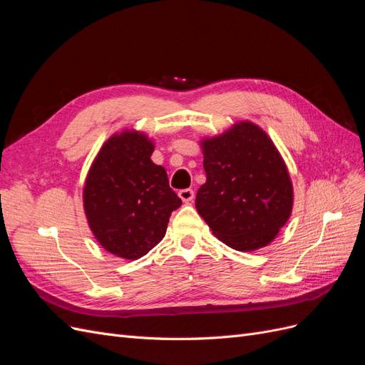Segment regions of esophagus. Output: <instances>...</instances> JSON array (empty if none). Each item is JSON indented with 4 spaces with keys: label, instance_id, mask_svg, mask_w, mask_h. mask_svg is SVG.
I'll return each instance as SVG.
<instances>
[{
    "label": "esophagus",
    "instance_id": "34e87169",
    "mask_svg": "<svg viewBox=\"0 0 365 365\" xmlns=\"http://www.w3.org/2000/svg\"><path fill=\"white\" fill-rule=\"evenodd\" d=\"M178 196L181 197L182 202L190 204L193 201V197H195V192L192 189H182V190H180Z\"/></svg>",
    "mask_w": 365,
    "mask_h": 365
}]
</instances>
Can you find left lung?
Segmentation results:
<instances>
[{
	"mask_svg": "<svg viewBox=\"0 0 365 365\" xmlns=\"http://www.w3.org/2000/svg\"><path fill=\"white\" fill-rule=\"evenodd\" d=\"M201 146L207 181L196 193L197 213L230 248L271 244L294 204L291 176L272 140L251 121H239Z\"/></svg>",
	"mask_w": 365,
	"mask_h": 365,
	"instance_id": "8db88e82",
	"label": "left lung"
}]
</instances>
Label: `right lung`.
Instances as JSON below:
<instances>
[{
	"label": "right lung",
	"instance_id": "add662e5",
	"mask_svg": "<svg viewBox=\"0 0 365 365\" xmlns=\"http://www.w3.org/2000/svg\"><path fill=\"white\" fill-rule=\"evenodd\" d=\"M153 141L123 130L105 141L86 175L83 208L94 237L106 251L137 260L163 240L182 202L163 165L152 163Z\"/></svg>",
	"mask_w": 365,
	"mask_h": 365
}]
</instances>
